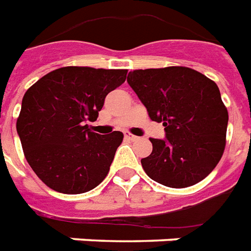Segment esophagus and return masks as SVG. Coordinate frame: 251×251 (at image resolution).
<instances>
[{"label":"esophagus","mask_w":251,"mask_h":251,"mask_svg":"<svg viewBox=\"0 0 251 251\" xmlns=\"http://www.w3.org/2000/svg\"><path fill=\"white\" fill-rule=\"evenodd\" d=\"M124 138L128 139V140H132V142H135V140H138V136H135V135H131V133H124Z\"/></svg>","instance_id":"34e87169"}]
</instances>
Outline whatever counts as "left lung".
Here are the masks:
<instances>
[{
    "mask_svg": "<svg viewBox=\"0 0 251 251\" xmlns=\"http://www.w3.org/2000/svg\"><path fill=\"white\" fill-rule=\"evenodd\" d=\"M127 83L166 131L164 139H150L152 152L142 159L146 174L173 188L206 178L226 146L228 113L218 85L186 67L138 69L128 73Z\"/></svg>",
    "mask_w": 251,
    "mask_h": 251,
    "instance_id": "1",
    "label": "left lung"
}]
</instances>
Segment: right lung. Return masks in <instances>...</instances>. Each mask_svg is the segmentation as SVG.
<instances>
[{
	"label": "right lung",
	"instance_id": "right-lung-1",
	"mask_svg": "<svg viewBox=\"0 0 251 251\" xmlns=\"http://www.w3.org/2000/svg\"><path fill=\"white\" fill-rule=\"evenodd\" d=\"M126 76V69L64 67L25 92L17 133L29 166L48 187L87 193L107 176L123 133L99 135L87 123L98 119L105 96Z\"/></svg>",
	"mask_w": 251,
	"mask_h": 251
}]
</instances>
